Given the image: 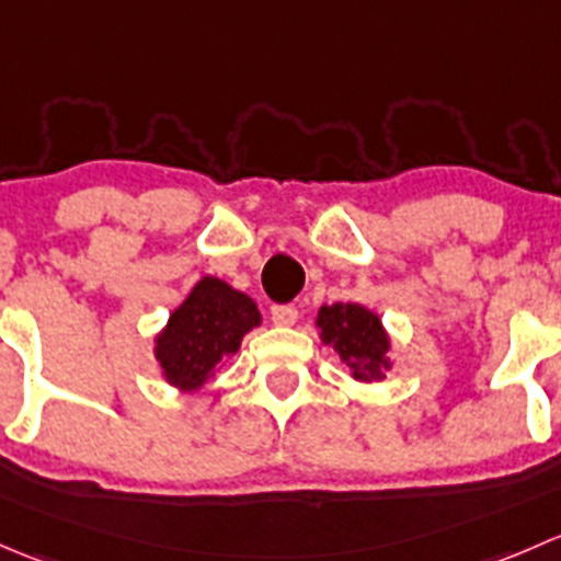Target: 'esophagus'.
Returning a JSON list of instances; mask_svg holds the SVG:
<instances>
[{
  "label": "esophagus",
  "instance_id": "1",
  "mask_svg": "<svg viewBox=\"0 0 561 561\" xmlns=\"http://www.w3.org/2000/svg\"><path fill=\"white\" fill-rule=\"evenodd\" d=\"M297 316L299 310L294 305H273L270 308V319H273V323H278V327H291L297 321Z\"/></svg>",
  "mask_w": 561,
  "mask_h": 561
}]
</instances>
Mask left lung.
Returning a JSON list of instances; mask_svg holds the SVG:
<instances>
[{"instance_id": "8db88e82", "label": "left lung", "mask_w": 561, "mask_h": 561, "mask_svg": "<svg viewBox=\"0 0 561 561\" xmlns=\"http://www.w3.org/2000/svg\"><path fill=\"white\" fill-rule=\"evenodd\" d=\"M321 337L327 345H334L340 362L354 373L356 380H380L383 378L386 337L380 319L356 302L323 305L319 310Z\"/></svg>"}]
</instances>
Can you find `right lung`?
Segmentation results:
<instances>
[{"mask_svg":"<svg viewBox=\"0 0 561 561\" xmlns=\"http://www.w3.org/2000/svg\"><path fill=\"white\" fill-rule=\"evenodd\" d=\"M256 323L259 310L251 297L218 278H202L159 334L156 359L172 386L194 391L224 356L240 348L242 334Z\"/></svg>","mask_w":561,"mask_h":561,"instance_id":"1","label":"right lung"}]
</instances>
